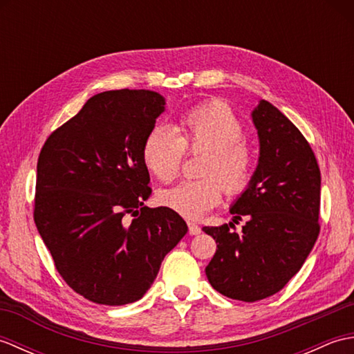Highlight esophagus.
<instances>
[{"label": "esophagus", "mask_w": 354, "mask_h": 354, "mask_svg": "<svg viewBox=\"0 0 354 354\" xmlns=\"http://www.w3.org/2000/svg\"><path fill=\"white\" fill-rule=\"evenodd\" d=\"M189 232H190L192 236H198L199 232H201V227H199V225H196V223L189 222Z\"/></svg>", "instance_id": "obj_1"}]
</instances>
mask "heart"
<instances>
[{
  "label": "heart",
  "mask_w": 354,
  "mask_h": 354,
  "mask_svg": "<svg viewBox=\"0 0 354 354\" xmlns=\"http://www.w3.org/2000/svg\"><path fill=\"white\" fill-rule=\"evenodd\" d=\"M245 129L227 103L209 100L187 111L178 133L155 126L142 142L145 167L158 181L179 175L184 155L201 153L198 179L184 181L158 193V202L185 219H199L217 207L222 193L243 194L252 181L254 152L243 138Z\"/></svg>",
  "instance_id": "obj_1"
}]
</instances>
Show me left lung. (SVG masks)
Instances as JSON below:
<instances>
[{
    "label": "left lung",
    "instance_id": "1",
    "mask_svg": "<svg viewBox=\"0 0 354 354\" xmlns=\"http://www.w3.org/2000/svg\"><path fill=\"white\" fill-rule=\"evenodd\" d=\"M260 140L259 164L248 190L232 204V222L204 227L217 250L205 268L222 295L254 303L281 290L295 275L319 234L321 171L309 142L274 104L260 100L252 111Z\"/></svg>",
    "mask_w": 354,
    "mask_h": 354
}]
</instances>
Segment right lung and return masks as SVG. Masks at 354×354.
Returning a JSON list of instances; mask_svg holds the SVG:
<instances>
[{
  "label": "right lung",
  "mask_w": 354,
  "mask_h": 354,
  "mask_svg": "<svg viewBox=\"0 0 354 354\" xmlns=\"http://www.w3.org/2000/svg\"><path fill=\"white\" fill-rule=\"evenodd\" d=\"M164 104L149 89L95 94L37 158V231L65 283L93 303L140 299L189 230L170 208L145 205L152 189L141 149Z\"/></svg>",
  "instance_id": "add662e5"
}]
</instances>
